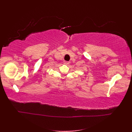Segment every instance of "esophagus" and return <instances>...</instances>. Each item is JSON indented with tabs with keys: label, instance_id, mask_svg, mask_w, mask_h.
Listing matches in <instances>:
<instances>
[{
	"label": "esophagus",
	"instance_id": "esophagus-1",
	"mask_svg": "<svg viewBox=\"0 0 132 132\" xmlns=\"http://www.w3.org/2000/svg\"><path fill=\"white\" fill-rule=\"evenodd\" d=\"M69 64H70V62H69V61H64V64L68 65Z\"/></svg>",
	"mask_w": 132,
	"mask_h": 132
}]
</instances>
